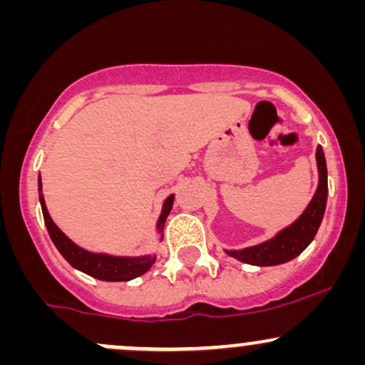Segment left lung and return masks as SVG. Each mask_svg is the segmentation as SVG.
<instances>
[{"mask_svg": "<svg viewBox=\"0 0 365 365\" xmlns=\"http://www.w3.org/2000/svg\"><path fill=\"white\" fill-rule=\"evenodd\" d=\"M316 161L319 183H317L312 200L299 216V220H295L290 226L283 228L282 232L262 244L245 247L242 250H225L226 254L252 266H278V264L292 261L307 249L319 230L326 211V200H328V168H326V159L321 145H317Z\"/></svg>", "mask_w": 365, "mask_h": 365, "instance_id": "obj_1", "label": "left lung"}]
</instances>
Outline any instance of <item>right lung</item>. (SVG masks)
I'll use <instances>...</instances> for the list:
<instances>
[{"mask_svg": "<svg viewBox=\"0 0 365 365\" xmlns=\"http://www.w3.org/2000/svg\"><path fill=\"white\" fill-rule=\"evenodd\" d=\"M39 202L43 207V216L46 228H48L49 237H51L53 244L56 245V249L60 250V254L66 259V262L70 266H73L75 269L82 271V273L92 276L96 279H101V282H130L133 278H139L144 273H148L154 262H156V255H137V257H127V255H110V254H99V252H89V250L78 247L75 242L70 240L65 233L54 225V221L49 216L48 207H46L44 195H43V183H41V175H39ZM175 195L171 194L166 197V200L163 202L161 215L158 217L156 230L161 235L163 240V230H165L166 217H168L171 207H173Z\"/></svg>", "mask_w": 365, "mask_h": 365, "instance_id": "obj_1", "label": "right lung"}]
</instances>
